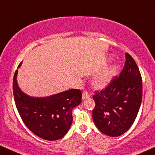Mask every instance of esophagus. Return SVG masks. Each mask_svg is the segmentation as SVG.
Wrapping results in <instances>:
<instances>
[{
	"mask_svg": "<svg viewBox=\"0 0 155 155\" xmlns=\"http://www.w3.org/2000/svg\"><path fill=\"white\" fill-rule=\"evenodd\" d=\"M90 96H91V94H90V93L88 92V91H84V92L82 93V99H85L88 98V97H90Z\"/></svg>",
	"mask_w": 155,
	"mask_h": 155,
	"instance_id": "obj_1",
	"label": "esophagus"
}]
</instances>
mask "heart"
I'll list each match as a JSON object with an SVG mask.
<instances>
[{"mask_svg":"<svg viewBox=\"0 0 155 155\" xmlns=\"http://www.w3.org/2000/svg\"><path fill=\"white\" fill-rule=\"evenodd\" d=\"M117 69L118 67L116 64L105 67L94 75L93 78V83L97 87H102L106 85L111 80L113 76L116 74Z\"/></svg>","mask_w":155,"mask_h":155,"instance_id":"obj_1","label":"heart"}]
</instances>
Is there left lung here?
I'll return each instance as SVG.
<instances>
[{"instance_id": "1", "label": "left lung", "mask_w": 155, "mask_h": 155, "mask_svg": "<svg viewBox=\"0 0 155 155\" xmlns=\"http://www.w3.org/2000/svg\"><path fill=\"white\" fill-rule=\"evenodd\" d=\"M120 76L94 96L96 105L93 120L102 133L118 137L126 132L137 116L143 97L142 77L137 65L128 53Z\"/></svg>"}]
</instances>
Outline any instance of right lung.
I'll return each instance as SVG.
<instances>
[{"label": "right lung", "instance_id": "add662e5", "mask_svg": "<svg viewBox=\"0 0 155 155\" xmlns=\"http://www.w3.org/2000/svg\"><path fill=\"white\" fill-rule=\"evenodd\" d=\"M17 74L16 70L13 78V94L24 124L34 134L44 140H56L62 138L72 124L73 108L82 101L81 91L70 89L50 97H32L19 88Z\"/></svg>", "mask_w": 155, "mask_h": 155}]
</instances>
